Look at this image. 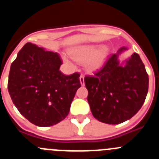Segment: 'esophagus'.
Instances as JSON below:
<instances>
[{
    "mask_svg": "<svg viewBox=\"0 0 159 159\" xmlns=\"http://www.w3.org/2000/svg\"><path fill=\"white\" fill-rule=\"evenodd\" d=\"M80 81L81 85L84 86V75H81L80 76Z\"/></svg>",
    "mask_w": 159,
    "mask_h": 159,
    "instance_id": "esophagus-1",
    "label": "esophagus"
}]
</instances>
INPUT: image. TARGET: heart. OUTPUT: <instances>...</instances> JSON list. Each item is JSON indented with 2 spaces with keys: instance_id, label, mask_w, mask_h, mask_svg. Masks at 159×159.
<instances>
[{
  "instance_id": "1",
  "label": "heart",
  "mask_w": 159,
  "mask_h": 159,
  "mask_svg": "<svg viewBox=\"0 0 159 159\" xmlns=\"http://www.w3.org/2000/svg\"><path fill=\"white\" fill-rule=\"evenodd\" d=\"M71 57L62 54L64 62L73 67L72 58L78 62H84V67L88 71H93L100 68L109 55V49L102 44H83L72 48L70 50Z\"/></svg>"
}]
</instances>
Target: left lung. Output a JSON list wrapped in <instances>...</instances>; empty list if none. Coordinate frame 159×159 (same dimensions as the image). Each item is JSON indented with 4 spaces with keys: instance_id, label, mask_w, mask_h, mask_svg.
<instances>
[{
    "instance_id": "left-lung-1",
    "label": "left lung",
    "mask_w": 159,
    "mask_h": 159,
    "mask_svg": "<svg viewBox=\"0 0 159 159\" xmlns=\"http://www.w3.org/2000/svg\"><path fill=\"white\" fill-rule=\"evenodd\" d=\"M126 50L119 48L100 71L84 78L92 113L102 123L119 124L130 119L140 110L148 92V75L139 55L119 60Z\"/></svg>"
}]
</instances>
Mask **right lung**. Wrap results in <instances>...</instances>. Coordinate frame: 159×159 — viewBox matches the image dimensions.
Listing matches in <instances>:
<instances>
[{"mask_svg":"<svg viewBox=\"0 0 159 159\" xmlns=\"http://www.w3.org/2000/svg\"><path fill=\"white\" fill-rule=\"evenodd\" d=\"M57 52L25 43L11 64L8 90L13 104L29 122L51 127L65 119L75 92L80 74L65 75Z\"/></svg>","mask_w":159,"mask_h":159,"instance_id":"1","label":"right lung"}]
</instances>
